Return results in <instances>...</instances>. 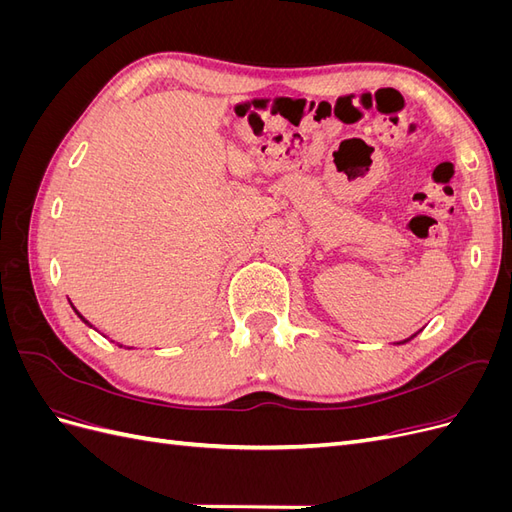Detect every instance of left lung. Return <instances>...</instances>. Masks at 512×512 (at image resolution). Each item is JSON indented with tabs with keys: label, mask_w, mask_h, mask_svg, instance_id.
<instances>
[{
	"label": "left lung",
	"mask_w": 512,
	"mask_h": 512,
	"mask_svg": "<svg viewBox=\"0 0 512 512\" xmlns=\"http://www.w3.org/2000/svg\"><path fill=\"white\" fill-rule=\"evenodd\" d=\"M418 333H421V331H416V333H414V335H410L408 339H401V342H397V346H399V344H408V342H410V339H414V337H416Z\"/></svg>",
	"instance_id": "1"
}]
</instances>
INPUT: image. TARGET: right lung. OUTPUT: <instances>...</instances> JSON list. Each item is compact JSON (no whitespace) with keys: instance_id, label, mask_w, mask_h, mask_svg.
Here are the masks:
<instances>
[{"instance_id":"add662e5","label":"right lung","mask_w":512,"mask_h":512,"mask_svg":"<svg viewBox=\"0 0 512 512\" xmlns=\"http://www.w3.org/2000/svg\"><path fill=\"white\" fill-rule=\"evenodd\" d=\"M70 305H72V303H70ZM72 309H74V312H76V316H79V318H81V320H83V322L87 324V327H91V329H94V324H91V322H89V320H87V318H85V316H83V314L79 312V309H76L74 305H72ZM119 346H121V344H119ZM121 348H123V346H121ZM128 350H130V348H128Z\"/></svg>"}]
</instances>
